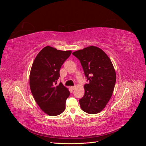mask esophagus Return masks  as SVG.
<instances>
[{
    "instance_id": "esophagus-1",
    "label": "esophagus",
    "mask_w": 146,
    "mask_h": 146,
    "mask_svg": "<svg viewBox=\"0 0 146 146\" xmlns=\"http://www.w3.org/2000/svg\"><path fill=\"white\" fill-rule=\"evenodd\" d=\"M75 88H76V86H70V89L72 90H74Z\"/></svg>"
}]
</instances>
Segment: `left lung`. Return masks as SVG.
I'll use <instances>...</instances> for the list:
<instances>
[{"mask_svg": "<svg viewBox=\"0 0 146 146\" xmlns=\"http://www.w3.org/2000/svg\"><path fill=\"white\" fill-rule=\"evenodd\" d=\"M72 54L80 60L88 84L85 94L79 100L82 110L89 114L100 112L112 96L116 76L109 57L100 48L89 46Z\"/></svg>", "mask_w": 146, "mask_h": 146, "instance_id": "obj_1", "label": "left lung"}]
</instances>
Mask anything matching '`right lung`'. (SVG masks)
I'll return each mask as SVG.
<instances>
[{
  "mask_svg": "<svg viewBox=\"0 0 146 146\" xmlns=\"http://www.w3.org/2000/svg\"><path fill=\"white\" fill-rule=\"evenodd\" d=\"M71 51H62L46 46L35 58L30 74V87L36 102L48 115H59L65 110L70 95L67 88L60 83V70Z\"/></svg>",
  "mask_w": 146,
  "mask_h": 146,
  "instance_id": "right-lung-1",
  "label": "right lung"
}]
</instances>
